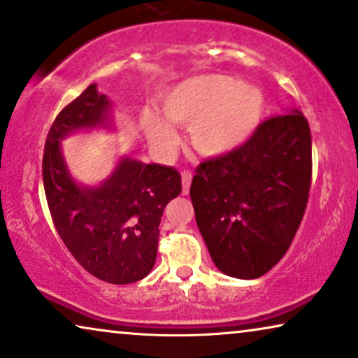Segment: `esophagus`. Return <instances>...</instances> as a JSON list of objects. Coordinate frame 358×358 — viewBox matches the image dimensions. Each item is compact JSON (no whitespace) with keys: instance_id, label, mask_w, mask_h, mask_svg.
Masks as SVG:
<instances>
[{"instance_id":"34e87169","label":"esophagus","mask_w":358,"mask_h":358,"mask_svg":"<svg viewBox=\"0 0 358 358\" xmlns=\"http://www.w3.org/2000/svg\"><path fill=\"white\" fill-rule=\"evenodd\" d=\"M190 182H192V173L189 169L182 171V194H189Z\"/></svg>"}]
</instances>
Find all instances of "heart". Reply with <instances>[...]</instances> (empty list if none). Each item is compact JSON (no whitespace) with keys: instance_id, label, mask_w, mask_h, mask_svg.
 Here are the masks:
<instances>
[{"instance_id":"1","label":"heart","mask_w":358,"mask_h":358,"mask_svg":"<svg viewBox=\"0 0 358 358\" xmlns=\"http://www.w3.org/2000/svg\"><path fill=\"white\" fill-rule=\"evenodd\" d=\"M166 119L190 127V140L203 155H223L243 145L256 129L264 109L262 92L224 75L189 78L163 97ZM143 125L155 143L168 146L176 134L163 117L145 112Z\"/></svg>"}]
</instances>
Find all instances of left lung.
<instances>
[{"label":"left lung","mask_w":358,"mask_h":358,"mask_svg":"<svg viewBox=\"0 0 358 358\" xmlns=\"http://www.w3.org/2000/svg\"><path fill=\"white\" fill-rule=\"evenodd\" d=\"M311 168L300 110L264 120L239 148L197 166L190 199L220 271L257 278L285 256L305 215Z\"/></svg>","instance_id":"obj_1"}]
</instances>
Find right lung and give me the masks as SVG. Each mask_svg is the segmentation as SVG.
I'll return each mask as SVG.
<instances>
[{
	"label": "right lung",
	"instance_id": "obj_1",
	"mask_svg": "<svg viewBox=\"0 0 358 358\" xmlns=\"http://www.w3.org/2000/svg\"><path fill=\"white\" fill-rule=\"evenodd\" d=\"M109 110V99L96 85L63 107L48 130L42 176L53 224L71 256L99 280L125 285L153 268L163 210L182 184L171 166L122 158L99 187L78 185L66 169L60 140L107 124Z\"/></svg>",
	"mask_w": 358,
	"mask_h": 358
}]
</instances>
